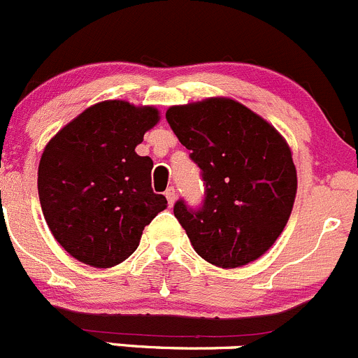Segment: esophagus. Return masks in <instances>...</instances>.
Masks as SVG:
<instances>
[{"mask_svg": "<svg viewBox=\"0 0 358 358\" xmlns=\"http://www.w3.org/2000/svg\"><path fill=\"white\" fill-rule=\"evenodd\" d=\"M166 199H168V204L169 206H173V203H175V199H176V190H175V187H169L168 190H166Z\"/></svg>", "mask_w": 358, "mask_h": 358, "instance_id": "34e87169", "label": "esophagus"}]
</instances>
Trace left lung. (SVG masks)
<instances>
[{
    "instance_id": "1",
    "label": "left lung",
    "mask_w": 358,
    "mask_h": 358,
    "mask_svg": "<svg viewBox=\"0 0 358 358\" xmlns=\"http://www.w3.org/2000/svg\"><path fill=\"white\" fill-rule=\"evenodd\" d=\"M166 120L201 169L204 197L175 217L194 250L218 267L259 259L282 234L292 211L297 175L278 131L241 103L225 98L171 106Z\"/></svg>"
}]
</instances>
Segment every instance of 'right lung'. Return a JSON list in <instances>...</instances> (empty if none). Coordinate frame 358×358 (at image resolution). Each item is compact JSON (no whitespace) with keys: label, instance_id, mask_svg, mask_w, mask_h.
<instances>
[{"label":"right lung","instance_id":"obj_1","mask_svg":"<svg viewBox=\"0 0 358 358\" xmlns=\"http://www.w3.org/2000/svg\"><path fill=\"white\" fill-rule=\"evenodd\" d=\"M159 122L152 106L103 101L62 127L38 166L41 210L59 245L94 267H112L140 245L168 201L152 190L150 157L134 152Z\"/></svg>","mask_w":358,"mask_h":358}]
</instances>
